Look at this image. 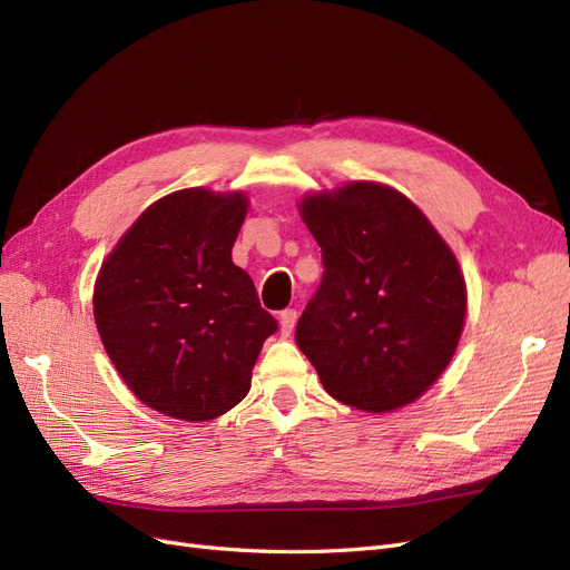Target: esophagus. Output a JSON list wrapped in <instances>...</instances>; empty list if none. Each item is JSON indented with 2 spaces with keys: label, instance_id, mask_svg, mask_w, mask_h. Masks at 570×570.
Returning a JSON list of instances; mask_svg holds the SVG:
<instances>
[{
  "label": "esophagus",
  "instance_id": "obj_1",
  "mask_svg": "<svg viewBox=\"0 0 570 570\" xmlns=\"http://www.w3.org/2000/svg\"><path fill=\"white\" fill-rule=\"evenodd\" d=\"M297 318H299L297 308H285V312L281 314V333H283V335H289L292 331H295Z\"/></svg>",
  "mask_w": 570,
  "mask_h": 570
}]
</instances>
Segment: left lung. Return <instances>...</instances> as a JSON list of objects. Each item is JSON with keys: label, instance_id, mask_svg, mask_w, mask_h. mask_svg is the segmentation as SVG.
<instances>
[{"label": "left lung", "instance_id": "1", "mask_svg": "<svg viewBox=\"0 0 570 570\" xmlns=\"http://www.w3.org/2000/svg\"><path fill=\"white\" fill-rule=\"evenodd\" d=\"M323 278L295 340L337 402L383 413L421 396L450 364L465 285L450 247L402 193L350 183L306 197Z\"/></svg>", "mask_w": 570, "mask_h": 570}]
</instances>
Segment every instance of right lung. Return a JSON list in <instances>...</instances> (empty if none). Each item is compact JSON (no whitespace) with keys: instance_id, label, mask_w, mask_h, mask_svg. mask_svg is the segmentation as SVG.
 I'll list each match as a JSON object with an SVG mask.
<instances>
[{"instance_id":"right-lung-1","label":"right lung","mask_w":570,"mask_h":570,"mask_svg":"<svg viewBox=\"0 0 570 570\" xmlns=\"http://www.w3.org/2000/svg\"><path fill=\"white\" fill-rule=\"evenodd\" d=\"M247 197L180 189L154 202L101 264L95 321L140 400L180 421H212L249 392L262 344L278 331L233 264Z\"/></svg>"}]
</instances>
